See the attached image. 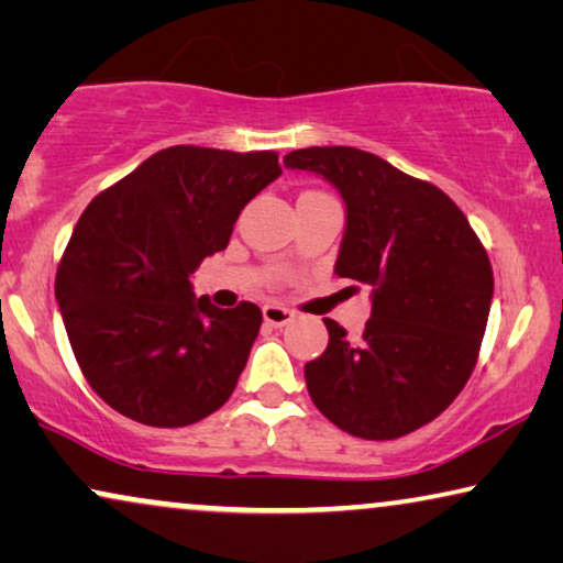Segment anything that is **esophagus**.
<instances>
[{
    "instance_id": "esophagus-1",
    "label": "esophagus",
    "mask_w": 563,
    "mask_h": 563,
    "mask_svg": "<svg viewBox=\"0 0 563 563\" xmlns=\"http://www.w3.org/2000/svg\"><path fill=\"white\" fill-rule=\"evenodd\" d=\"M294 317H296V313L286 309V306H277V303L262 306V319H265L269 327H286V324H290V321H294Z\"/></svg>"
}]
</instances>
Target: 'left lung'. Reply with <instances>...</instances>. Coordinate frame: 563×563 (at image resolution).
I'll use <instances>...</instances> for the list:
<instances>
[{
  "mask_svg": "<svg viewBox=\"0 0 563 563\" xmlns=\"http://www.w3.org/2000/svg\"><path fill=\"white\" fill-rule=\"evenodd\" d=\"M283 164L329 179L347 206L334 273L373 288L360 340L324 319L306 363L311 401L340 430L396 440L451 407L474 373L494 294L492 262L459 206L424 179L352 146H311Z\"/></svg>",
  "mask_w": 563,
  "mask_h": 563,
  "instance_id": "left-lung-1",
  "label": "left lung"
}]
</instances>
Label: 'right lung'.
<instances>
[{"label":"right lung","mask_w":563,"mask_h":563,"mask_svg":"<svg viewBox=\"0 0 563 563\" xmlns=\"http://www.w3.org/2000/svg\"><path fill=\"white\" fill-rule=\"evenodd\" d=\"M280 172L275 152L169 146L85 208L56 301L87 384L123 417L185 427L234 394L262 311L195 298L190 275Z\"/></svg>","instance_id":"1"}]
</instances>
